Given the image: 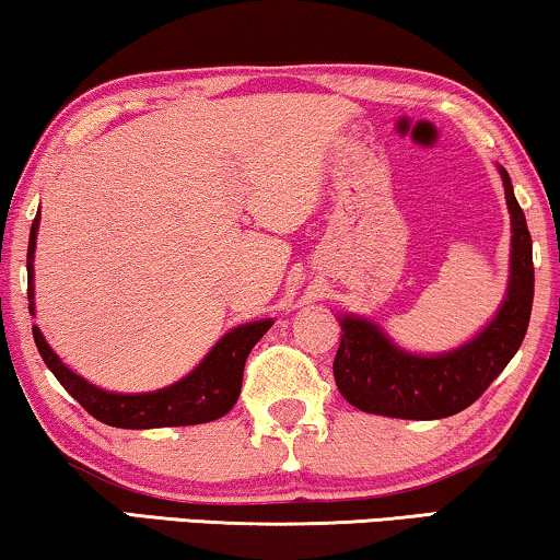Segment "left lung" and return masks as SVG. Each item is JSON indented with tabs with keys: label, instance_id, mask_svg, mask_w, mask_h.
I'll return each instance as SVG.
<instances>
[{
	"label": "left lung",
	"instance_id": "left-lung-1",
	"mask_svg": "<svg viewBox=\"0 0 560 560\" xmlns=\"http://www.w3.org/2000/svg\"><path fill=\"white\" fill-rule=\"evenodd\" d=\"M510 211V278L494 318L462 347L441 354H416L389 339L377 320L341 313V343L334 359L339 393L372 416L439 420L469 408L500 377L525 339L533 311V240L512 180L502 165Z\"/></svg>",
	"mask_w": 560,
	"mask_h": 560
}]
</instances>
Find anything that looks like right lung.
Returning a JSON list of instances; mask_svg holds the SVG:
<instances>
[{"instance_id": "obj_1", "label": "right lung", "mask_w": 560, "mask_h": 560, "mask_svg": "<svg viewBox=\"0 0 560 560\" xmlns=\"http://www.w3.org/2000/svg\"><path fill=\"white\" fill-rule=\"evenodd\" d=\"M37 229H40V209H37L33 229H30L27 244V301L33 316ZM272 324V318H259L229 328L186 377L167 387L152 389V393H112V389L98 387L75 374L71 366H66L37 326H33V336L48 370L91 416L106 425L144 431V428L211 423V420L226 416L240 397L244 362H247L252 347L262 339Z\"/></svg>"}]
</instances>
